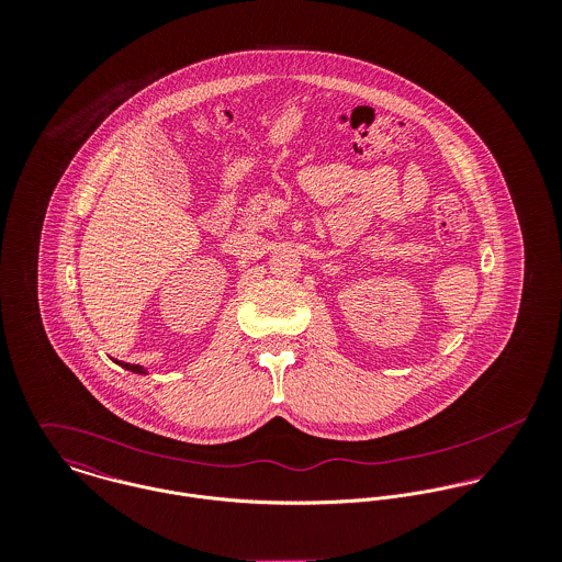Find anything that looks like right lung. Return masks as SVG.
<instances>
[{
    "label": "right lung",
    "instance_id": "obj_1",
    "mask_svg": "<svg viewBox=\"0 0 562 562\" xmlns=\"http://www.w3.org/2000/svg\"><path fill=\"white\" fill-rule=\"evenodd\" d=\"M121 368H125V370H130V372H134V374H147V370L143 368V366H132V363H125V361H116Z\"/></svg>",
    "mask_w": 562,
    "mask_h": 562
}]
</instances>
